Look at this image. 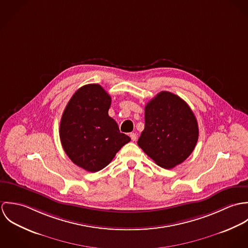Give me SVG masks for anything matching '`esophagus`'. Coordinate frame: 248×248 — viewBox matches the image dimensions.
Segmentation results:
<instances>
[{
    "label": "esophagus",
    "mask_w": 248,
    "mask_h": 248,
    "mask_svg": "<svg viewBox=\"0 0 248 248\" xmlns=\"http://www.w3.org/2000/svg\"><path fill=\"white\" fill-rule=\"evenodd\" d=\"M130 137H131V139H132L133 141H136L137 139H138V136H137V134H135V133H132V134L130 135Z\"/></svg>",
    "instance_id": "obj_1"
}]
</instances>
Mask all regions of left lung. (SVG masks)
<instances>
[{
	"instance_id": "1",
	"label": "left lung",
	"mask_w": 248,
	"mask_h": 248,
	"mask_svg": "<svg viewBox=\"0 0 248 248\" xmlns=\"http://www.w3.org/2000/svg\"><path fill=\"white\" fill-rule=\"evenodd\" d=\"M198 139L197 118L179 96L161 92L145 106V127L138 144L158 166L171 169L182 163Z\"/></svg>"
}]
</instances>
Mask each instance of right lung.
Instances as JSON below:
<instances>
[{"instance_id":"right-lung-1","label":"right lung","mask_w":248,"mask_h":248,"mask_svg":"<svg viewBox=\"0 0 248 248\" xmlns=\"http://www.w3.org/2000/svg\"><path fill=\"white\" fill-rule=\"evenodd\" d=\"M111 98L98 84L78 89L60 122L62 147L71 161L86 171L102 170L131 139L108 116Z\"/></svg>"}]
</instances>
